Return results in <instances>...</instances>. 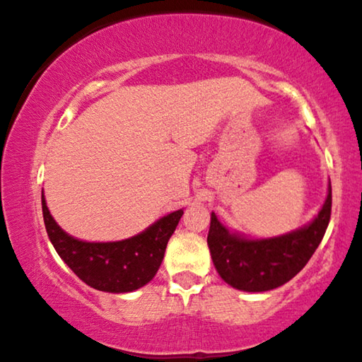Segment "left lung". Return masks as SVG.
I'll return each mask as SVG.
<instances>
[{
    "instance_id": "left-lung-1",
    "label": "left lung",
    "mask_w": 362,
    "mask_h": 362,
    "mask_svg": "<svg viewBox=\"0 0 362 362\" xmlns=\"http://www.w3.org/2000/svg\"><path fill=\"white\" fill-rule=\"evenodd\" d=\"M331 216V182L321 210L310 223L269 238L230 231L211 211L209 243L216 272L230 286L263 293L285 285L305 268L325 237Z\"/></svg>"
}]
</instances>
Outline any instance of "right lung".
<instances>
[{
	"instance_id": "1",
	"label": "right lung",
	"mask_w": 362,
	"mask_h": 362,
	"mask_svg": "<svg viewBox=\"0 0 362 362\" xmlns=\"http://www.w3.org/2000/svg\"><path fill=\"white\" fill-rule=\"evenodd\" d=\"M47 237L67 267L86 285L105 293H131L147 285L160 268L165 248L184 210H175L131 238L84 242L66 233L52 218L41 195Z\"/></svg>"
}]
</instances>
